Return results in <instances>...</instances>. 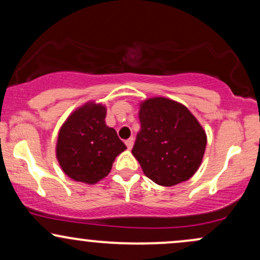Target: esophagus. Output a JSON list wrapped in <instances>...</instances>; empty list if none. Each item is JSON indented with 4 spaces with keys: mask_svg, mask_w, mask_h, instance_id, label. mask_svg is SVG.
<instances>
[{
    "mask_svg": "<svg viewBox=\"0 0 260 260\" xmlns=\"http://www.w3.org/2000/svg\"><path fill=\"white\" fill-rule=\"evenodd\" d=\"M133 144H134V138H129V139L126 140V145H127L128 149H132Z\"/></svg>",
    "mask_w": 260,
    "mask_h": 260,
    "instance_id": "34e87169",
    "label": "esophagus"
}]
</instances>
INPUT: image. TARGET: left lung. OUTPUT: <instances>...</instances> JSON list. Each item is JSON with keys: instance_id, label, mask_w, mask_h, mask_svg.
<instances>
[{"instance_id": "left-lung-1", "label": "left lung", "mask_w": 260, "mask_h": 260, "mask_svg": "<svg viewBox=\"0 0 260 260\" xmlns=\"http://www.w3.org/2000/svg\"><path fill=\"white\" fill-rule=\"evenodd\" d=\"M140 131L132 149L147 177L164 187L189 180L201 166L207 133L192 112L164 96L139 104Z\"/></svg>"}]
</instances>
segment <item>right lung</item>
<instances>
[{
    "label": "right lung",
    "instance_id": "obj_1",
    "mask_svg": "<svg viewBox=\"0 0 260 260\" xmlns=\"http://www.w3.org/2000/svg\"><path fill=\"white\" fill-rule=\"evenodd\" d=\"M106 106L88 101L67 117L58 131L56 157L73 181L95 184L105 178L116 156L127 149L105 122Z\"/></svg>",
    "mask_w": 260,
    "mask_h": 260
}]
</instances>
